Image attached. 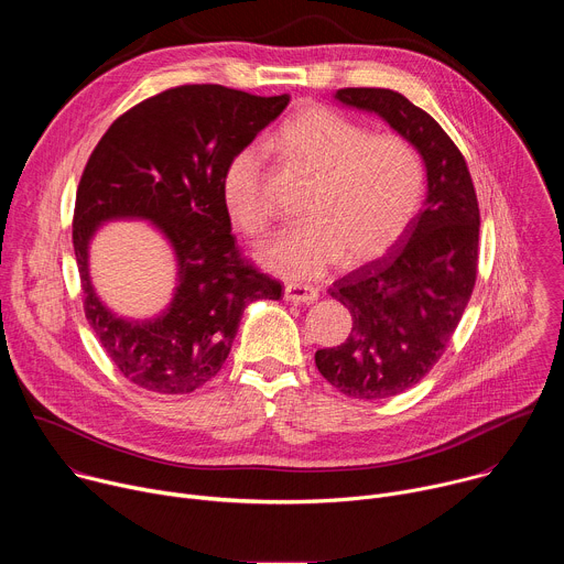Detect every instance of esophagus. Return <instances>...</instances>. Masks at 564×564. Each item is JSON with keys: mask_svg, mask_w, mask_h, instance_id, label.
I'll list each match as a JSON object with an SVG mask.
<instances>
[{"mask_svg": "<svg viewBox=\"0 0 564 564\" xmlns=\"http://www.w3.org/2000/svg\"><path fill=\"white\" fill-rule=\"evenodd\" d=\"M283 296L290 303L310 305V303H314L318 299V290L312 288V285H303V283H288L285 290H283Z\"/></svg>", "mask_w": 564, "mask_h": 564, "instance_id": "esophagus-1", "label": "esophagus"}]
</instances>
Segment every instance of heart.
I'll list each match as a JSON object with an SVG mask.
<instances>
[{
  "label": "heart",
  "mask_w": 564,
  "mask_h": 564,
  "mask_svg": "<svg viewBox=\"0 0 564 564\" xmlns=\"http://www.w3.org/2000/svg\"><path fill=\"white\" fill-rule=\"evenodd\" d=\"M281 151L316 176L305 223L285 229L259 254L285 279H314L341 259L361 265L386 252L413 220L424 167L411 142L368 131L328 107H305L270 138ZM265 160L261 149L236 151L223 172V200L231 220L248 236L270 229L263 200Z\"/></svg>",
  "instance_id": "obj_1"
}]
</instances>
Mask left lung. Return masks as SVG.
Segmentation results:
<instances>
[{
	"label": "left lung",
	"instance_id": "obj_1",
	"mask_svg": "<svg viewBox=\"0 0 564 564\" xmlns=\"http://www.w3.org/2000/svg\"><path fill=\"white\" fill-rule=\"evenodd\" d=\"M335 100L379 116L426 167L424 207L399 246L330 288L350 310L348 339L314 355L339 392L386 399L437 364L459 324L477 276L479 207L464 155L424 109L390 89H339Z\"/></svg>",
	"mask_w": 564,
	"mask_h": 564
}]
</instances>
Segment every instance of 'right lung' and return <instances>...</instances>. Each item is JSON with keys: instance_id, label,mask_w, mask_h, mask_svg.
<instances>
[{"instance_id": "right-lung-1", "label": "right lung", "mask_w": 564, "mask_h": 564, "mask_svg": "<svg viewBox=\"0 0 564 564\" xmlns=\"http://www.w3.org/2000/svg\"><path fill=\"white\" fill-rule=\"evenodd\" d=\"M288 102L290 96L185 85L122 113L94 149L75 196L73 250L89 326L135 386L194 392L223 368L243 310L281 299V283L234 243L223 172ZM109 219H149L175 250V299L153 319L118 317L95 294L88 246Z\"/></svg>"}]
</instances>
